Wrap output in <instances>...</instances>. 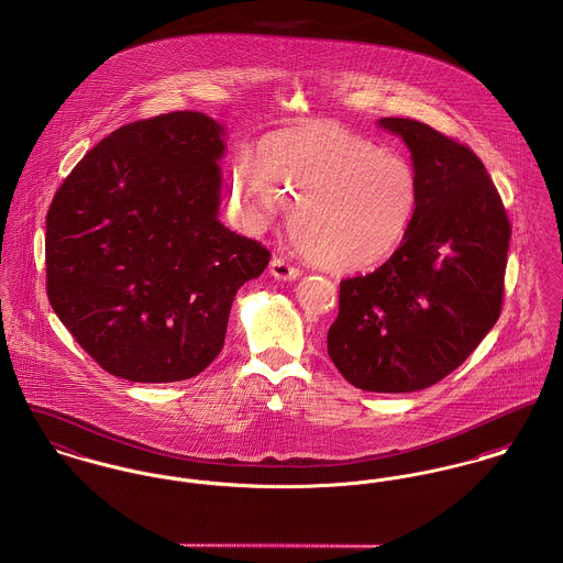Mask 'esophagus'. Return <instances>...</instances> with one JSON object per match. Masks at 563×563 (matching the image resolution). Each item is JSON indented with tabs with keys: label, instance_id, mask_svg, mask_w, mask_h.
I'll return each instance as SVG.
<instances>
[{
	"label": "esophagus",
	"instance_id": "34e87169",
	"mask_svg": "<svg viewBox=\"0 0 563 563\" xmlns=\"http://www.w3.org/2000/svg\"><path fill=\"white\" fill-rule=\"evenodd\" d=\"M269 274L278 280H296L299 276L298 267L285 262L283 257H272L269 262Z\"/></svg>",
	"mask_w": 563,
	"mask_h": 563
}]
</instances>
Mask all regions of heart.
<instances>
[{"label":"heart","mask_w":563,"mask_h":563,"mask_svg":"<svg viewBox=\"0 0 563 563\" xmlns=\"http://www.w3.org/2000/svg\"><path fill=\"white\" fill-rule=\"evenodd\" d=\"M415 166L378 142L335 123L274 133L253 166H233L230 198L253 228L291 203L289 225L303 253L323 267L362 272L385 264L417 214Z\"/></svg>","instance_id":"1"}]
</instances>
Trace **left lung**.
<instances>
[{"label": "left lung", "instance_id": "1", "mask_svg": "<svg viewBox=\"0 0 563 563\" xmlns=\"http://www.w3.org/2000/svg\"><path fill=\"white\" fill-rule=\"evenodd\" d=\"M401 135L421 180L417 214L378 269L340 283L328 353L364 391L435 385L496 325L510 221L476 153L412 119H380Z\"/></svg>", "mask_w": 563, "mask_h": 563}]
</instances>
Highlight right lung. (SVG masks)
I'll use <instances>...</instances> for the list:
<instances>
[{
  "label": "right lung",
  "instance_id": "right-lung-1",
  "mask_svg": "<svg viewBox=\"0 0 563 563\" xmlns=\"http://www.w3.org/2000/svg\"><path fill=\"white\" fill-rule=\"evenodd\" d=\"M221 135L196 110L133 121L93 146L53 198L48 301L112 376H198L223 349L238 289L269 262L257 240L217 219Z\"/></svg>",
  "mask_w": 563,
  "mask_h": 563
}]
</instances>
